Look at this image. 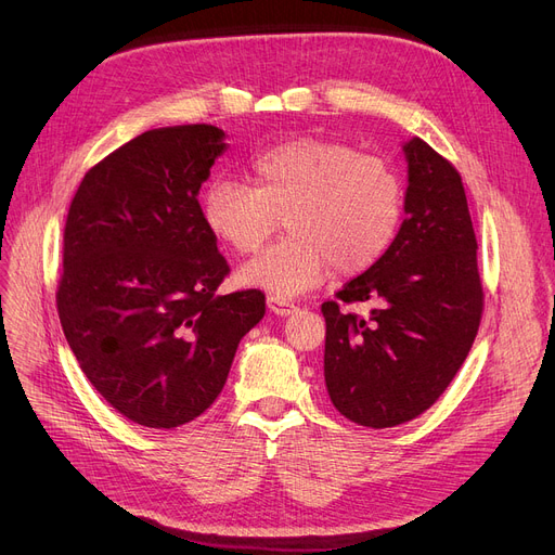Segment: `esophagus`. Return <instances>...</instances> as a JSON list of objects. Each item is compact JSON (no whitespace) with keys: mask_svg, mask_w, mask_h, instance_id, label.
Wrapping results in <instances>:
<instances>
[{"mask_svg":"<svg viewBox=\"0 0 555 555\" xmlns=\"http://www.w3.org/2000/svg\"><path fill=\"white\" fill-rule=\"evenodd\" d=\"M268 308L274 312V314H293L295 310H297V306L295 304H289V301H285V299H276V297H270L268 299Z\"/></svg>","mask_w":555,"mask_h":555,"instance_id":"esophagus-1","label":"esophagus"}]
</instances>
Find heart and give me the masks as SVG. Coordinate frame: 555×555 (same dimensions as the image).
<instances>
[{"instance_id":"heart-1","label":"heart","mask_w":555,"mask_h":555,"mask_svg":"<svg viewBox=\"0 0 555 555\" xmlns=\"http://www.w3.org/2000/svg\"><path fill=\"white\" fill-rule=\"evenodd\" d=\"M247 180L216 178L202 193V220L233 254H254L283 224L289 236L238 270V281L293 299L333 270L358 276L393 247L404 218V182L391 162L358 145L301 137L260 151Z\"/></svg>"}]
</instances>
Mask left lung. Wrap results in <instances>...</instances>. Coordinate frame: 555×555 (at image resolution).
I'll return each mask as SVG.
<instances>
[{
  "label": "left lung",
  "instance_id": "obj_1",
  "mask_svg": "<svg viewBox=\"0 0 555 555\" xmlns=\"http://www.w3.org/2000/svg\"><path fill=\"white\" fill-rule=\"evenodd\" d=\"M410 186L400 233L375 268L324 301V375L335 410L396 427L439 400L468 358L483 312L477 238L459 170L423 139L404 145ZM371 300L369 318L339 305Z\"/></svg>",
  "mask_w": 555,
  "mask_h": 555
}]
</instances>
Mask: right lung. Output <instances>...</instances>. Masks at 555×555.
I'll return each instance as SVG.
<instances>
[{"label": "right lung", "mask_w": 555, "mask_h": 555, "mask_svg": "<svg viewBox=\"0 0 555 555\" xmlns=\"http://www.w3.org/2000/svg\"><path fill=\"white\" fill-rule=\"evenodd\" d=\"M224 132L149 130L109 153L69 204L57 317L94 389L128 421L172 429L220 396L260 289L218 295L229 262L197 202Z\"/></svg>", "instance_id": "add662e5"}]
</instances>
